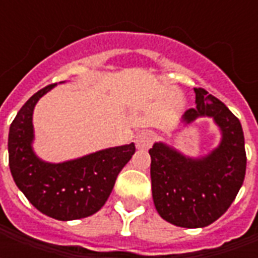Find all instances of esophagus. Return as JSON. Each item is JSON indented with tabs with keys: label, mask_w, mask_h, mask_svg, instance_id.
I'll return each instance as SVG.
<instances>
[{
	"label": "esophagus",
	"mask_w": 258,
	"mask_h": 258,
	"mask_svg": "<svg viewBox=\"0 0 258 258\" xmlns=\"http://www.w3.org/2000/svg\"><path fill=\"white\" fill-rule=\"evenodd\" d=\"M156 141V135L155 133H152V131H141L140 134L137 135V138H135V145L138 149H148V148H151L152 144Z\"/></svg>",
	"instance_id": "obj_1"
}]
</instances>
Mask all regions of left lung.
Returning a JSON list of instances; mask_svg holds the SVG:
<instances>
[{
	"mask_svg": "<svg viewBox=\"0 0 258 258\" xmlns=\"http://www.w3.org/2000/svg\"><path fill=\"white\" fill-rule=\"evenodd\" d=\"M196 107L185 121L200 116L214 118L221 128L220 146L202 159H189L162 142L151 155L152 195L157 213L177 227L203 228L229 209L243 184L246 151L239 118L220 99L203 88H195Z\"/></svg>",
	"mask_w": 258,
	"mask_h": 258,
	"instance_id": "left-lung-1",
	"label": "left lung"
}]
</instances>
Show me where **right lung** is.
I'll list each match as a JSON object with an SVG mask.
<instances>
[{"instance_id": "obj_1", "label": "right lung", "mask_w": 258, "mask_h": 258, "mask_svg": "<svg viewBox=\"0 0 258 258\" xmlns=\"http://www.w3.org/2000/svg\"><path fill=\"white\" fill-rule=\"evenodd\" d=\"M55 84L47 85L22 106L9 127V168L27 200L42 214L69 221L101 210L121 168L135 153V145L116 146L70 162L45 163L31 149L33 109Z\"/></svg>"}]
</instances>
